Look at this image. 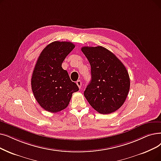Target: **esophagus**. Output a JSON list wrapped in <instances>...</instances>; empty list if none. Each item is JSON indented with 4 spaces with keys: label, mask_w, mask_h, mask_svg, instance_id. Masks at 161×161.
<instances>
[{
    "label": "esophagus",
    "mask_w": 161,
    "mask_h": 161,
    "mask_svg": "<svg viewBox=\"0 0 161 161\" xmlns=\"http://www.w3.org/2000/svg\"><path fill=\"white\" fill-rule=\"evenodd\" d=\"M76 84L78 85V87L80 89V88H81V81L80 80H78V81H76Z\"/></svg>",
    "instance_id": "1"
}]
</instances>
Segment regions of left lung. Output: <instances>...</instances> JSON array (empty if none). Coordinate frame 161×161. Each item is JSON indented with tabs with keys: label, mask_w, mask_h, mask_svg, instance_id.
<instances>
[{
	"label": "left lung",
	"mask_w": 161,
	"mask_h": 161,
	"mask_svg": "<svg viewBox=\"0 0 161 161\" xmlns=\"http://www.w3.org/2000/svg\"><path fill=\"white\" fill-rule=\"evenodd\" d=\"M91 65L92 80L84 96L95 110L107 114L120 108L128 95L130 80L122 62L101 46L83 47Z\"/></svg>",
	"instance_id": "left-lung-1"
}]
</instances>
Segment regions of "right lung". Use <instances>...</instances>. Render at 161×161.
<instances>
[{"label":"right lung","mask_w":161,"mask_h":161,"mask_svg":"<svg viewBox=\"0 0 161 161\" xmlns=\"http://www.w3.org/2000/svg\"><path fill=\"white\" fill-rule=\"evenodd\" d=\"M75 47L71 42L54 41L39 55L31 78V89L39 105L51 113L66 108L78 86L62 68L68 54Z\"/></svg>","instance_id":"obj_1"}]
</instances>
